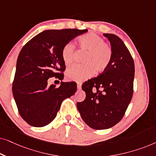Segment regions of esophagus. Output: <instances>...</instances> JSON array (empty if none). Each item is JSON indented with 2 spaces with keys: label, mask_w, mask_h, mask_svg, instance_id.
<instances>
[{
  "label": "esophagus",
  "mask_w": 156,
  "mask_h": 156,
  "mask_svg": "<svg viewBox=\"0 0 156 156\" xmlns=\"http://www.w3.org/2000/svg\"><path fill=\"white\" fill-rule=\"evenodd\" d=\"M81 87H82V83L77 82V89H80Z\"/></svg>",
  "instance_id": "1"
}]
</instances>
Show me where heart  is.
Wrapping results in <instances>:
<instances>
[{
  "mask_svg": "<svg viewBox=\"0 0 156 156\" xmlns=\"http://www.w3.org/2000/svg\"><path fill=\"white\" fill-rule=\"evenodd\" d=\"M79 47L87 51L82 59V65H74L68 68L66 76L69 80L82 82L94 74L103 72L107 69L112 59V48L103 38L94 33H88L78 37ZM75 46L68 42L62 50V58L66 65H69L74 59Z\"/></svg>",
  "mask_w": 156,
  "mask_h": 156,
  "instance_id": "heart-1",
  "label": "heart"
}]
</instances>
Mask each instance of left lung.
I'll list each match as a JSON object with an SVG mask.
<instances>
[{
	"instance_id": "obj_1",
	"label": "left lung",
	"mask_w": 156,
	"mask_h": 156,
	"mask_svg": "<svg viewBox=\"0 0 156 156\" xmlns=\"http://www.w3.org/2000/svg\"><path fill=\"white\" fill-rule=\"evenodd\" d=\"M112 48L105 71L82 84L86 98L76 107L83 121L96 130L114 126L124 116L133 92L135 67L129 50L114 34L104 33Z\"/></svg>"
}]
</instances>
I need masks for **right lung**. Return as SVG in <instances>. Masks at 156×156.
<instances>
[{
  "label": "right lung",
  "instance_id": "obj_1",
  "mask_svg": "<svg viewBox=\"0 0 156 156\" xmlns=\"http://www.w3.org/2000/svg\"><path fill=\"white\" fill-rule=\"evenodd\" d=\"M87 30H48L23 46L18 55L12 82V94L20 116L35 127L50 123L64 99L74 94L76 84L61 82L48 85L50 77L61 80L65 70L62 58L63 47Z\"/></svg>",
  "mask_w": 156,
  "mask_h": 156
}]
</instances>
